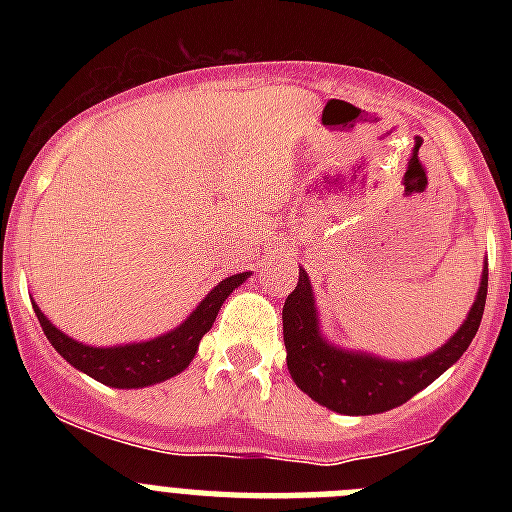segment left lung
Here are the masks:
<instances>
[{
  "label": "left lung",
  "instance_id": "left-lung-1",
  "mask_svg": "<svg viewBox=\"0 0 512 512\" xmlns=\"http://www.w3.org/2000/svg\"><path fill=\"white\" fill-rule=\"evenodd\" d=\"M487 300V264L482 269L477 297L449 341L420 359H382L369 351L343 348L328 341L320 328L318 305L310 277L300 266L295 292L282 310L287 369L307 397L341 415H377L425 390L467 351L482 323Z\"/></svg>",
  "mask_w": 512,
  "mask_h": 512
}]
</instances>
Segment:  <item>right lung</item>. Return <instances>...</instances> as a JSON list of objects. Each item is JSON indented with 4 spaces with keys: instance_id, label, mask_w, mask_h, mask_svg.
Segmentation results:
<instances>
[{
    "instance_id": "1",
    "label": "right lung",
    "mask_w": 512,
    "mask_h": 512,
    "mask_svg": "<svg viewBox=\"0 0 512 512\" xmlns=\"http://www.w3.org/2000/svg\"><path fill=\"white\" fill-rule=\"evenodd\" d=\"M251 271L233 274L207 292L205 300L189 312L182 323L174 330H166L161 336L148 338V341L133 343H117V346H89L76 338L66 336L61 328L45 318L38 302H33V310L40 320L45 338L51 341L63 359L69 361L74 369L84 372L87 377L117 387V390H140V387H151V384L166 382V379L182 374L192 359L197 356L202 336L215 323L217 312L228 300L233 289L241 287Z\"/></svg>"
}]
</instances>
